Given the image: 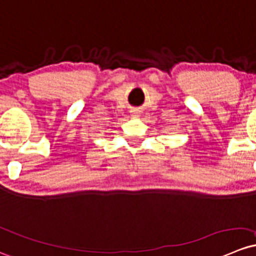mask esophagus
Listing matches in <instances>:
<instances>
[{"mask_svg":"<svg viewBox=\"0 0 256 256\" xmlns=\"http://www.w3.org/2000/svg\"><path fill=\"white\" fill-rule=\"evenodd\" d=\"M137 114H138V112H137V110H132V115H134V116H136Z\"/></svg>","mask_w":256,"mask_h":256,"instance_id":"obj_1","label":"esophagus"}]
</instances>
